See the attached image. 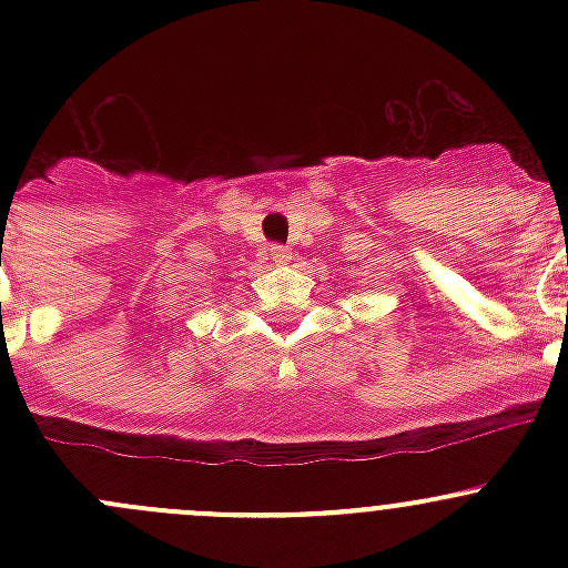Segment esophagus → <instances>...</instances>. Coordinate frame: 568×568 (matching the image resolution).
<instances>
[{"label": "esophagus", "mask_w": 568, "mask_h": 568, "mask_svg": "<svg viewBox=\"0 0 568 568\" xmlns=\"http://www.w3.org/2000/svg\"><path fill=\"white\" fill-rule=\"evenodd\" d=\"M268 257H272V263L283 266V263L291 261V252L285 247H280V244H272V247H268Z\"/></svg>", "instance_id": "esophagus-1"}]
</instances>
